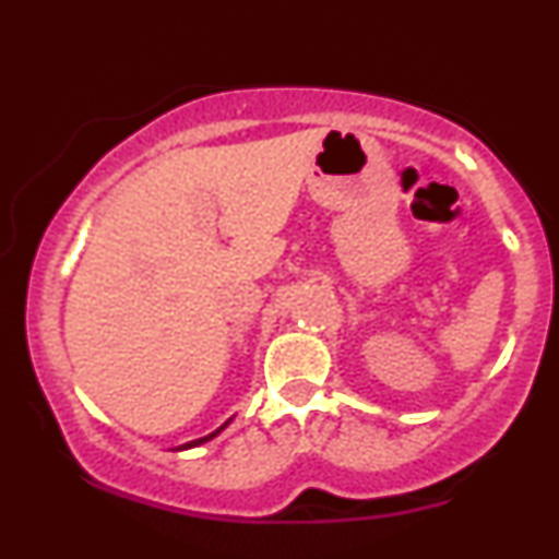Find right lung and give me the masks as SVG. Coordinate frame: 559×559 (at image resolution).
<instances>
[{
	"label": "right lung",
	"instance_id": "1",
	"mask_svg": "<svg viewBox=\"0 0 559 559\" xmlns=\"http://www.w3.org/2000/svg\"><path fill=\"white\" fill-rule=\"evenodd\" d=\"M226 426H228V423H226ZM226 426H221V428H217V431H215V433H210V436H204V439H197V441H189V444H183V447H178V449H189V447H199V444H204V441H210V439H215V436H217V433H221V431H223V428H226Z\"/></svg>",
	"mask_w": 559,
	"mask_h": 559
}]
</instances>
